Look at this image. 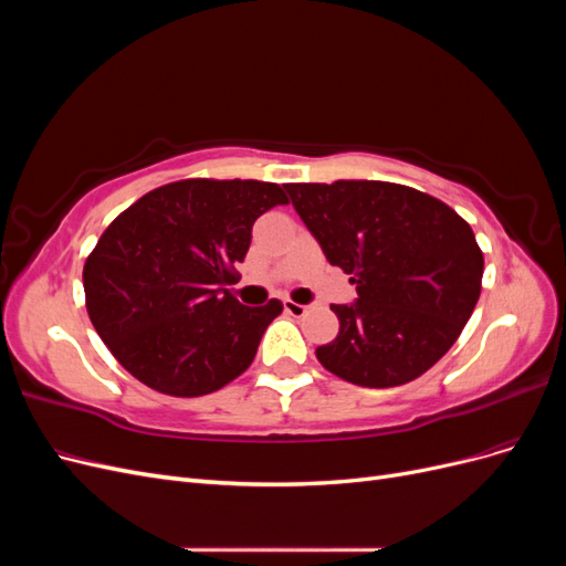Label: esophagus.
Listing matches in <instances>:
<instances>
[{
	"instance_id": "34e87169",
	"label": "esophagus",
	"mask_w": 566,
	"mask_h": 566,
	"mask_svg": "<svg viewBox=\"0 0 566 566\" xmlns=\"http://www.w3.org/2000/svg\"><path fill=\"white\" fill-rule=\"evenodd\" d=\"M283 306H285V312L290 316H304L306 312H310V306L300 304V302H293V300H283Z\"/></svg>"
}]
</instances>
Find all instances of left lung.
<instances>
[{"label": "left lung", "mask_w": 566, "mask_h": 566, "mask_svg": "<svg viewBox=\"0 0 566 566\" xmlns=\"http://www.w3.org/2000/svg\"><path fill=\"white\" fill-rule=\"evenodd\" d=\"M325 260L358 300L331 304L339 333L316 349L325 370L358 387H399L447 354L482 293L484 254L447 202L389 181L285 184Z\"/></svg>", "instance_id": "8db88e82"}]
</instances>
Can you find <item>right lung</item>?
<instances>
[{"instance_id":"1","label":"right lung","mask_w":566,"mask_h":566,"mask_svg":"<svg viewBox=\"0 0 566 566\" xmlns=\"http://www.w3.org/2000/svg\"><path fill=\"white\" fill-rule=\"evenodd\" d=\"M287 205L279 184L181 179L153 188L101 233L84 262L98 337L136 380L169 397L212 394L243 375L283 312L238 302L231 285L254 219Z\"/></svg>"}]
</instances>
